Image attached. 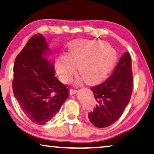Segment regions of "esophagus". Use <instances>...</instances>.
<instances>
[{"label":"esophagus","mask_w":154,"mask_h":154,"mask_svg":"<svg viewBox=\"0 0 154 154\" xmlns=\"http://www.w3.org/2000/svg\"><path fill=\"white\" fill-rule=\"evenodd\" d=\"M70 94H74L78 92V90L76 89H70Z\"/></svg>","instance_id":"obj_1"}]
</instances>
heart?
Returning <instances> with one entry per match:
<instances>
[{
	"mask_svg": "<svg viewBox=\"0 0 154 154\" xmlns=\"http://www.w3.org/2000/svg\"><path fill=\"white\" fill-rule=\"evenodd\" d=\"M116 53L105 42H82L69 48L66 56L57 63L60 79L69 82L79 69V75L85 82L94 83L106 76L116 61Z\"/></svg>",
	"mask_w": 154,
	"mask_h": 154,
	"instance_id": "obj_1",
	"label": "heart"
}]
</instances>
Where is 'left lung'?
Masks as SVG:
<instances>
[{
  "label": "left lung",
  "mask_w": 154,
  "mask_h": 154,
  "mask_svg": "<svg viewBox=\"0 0 154 154\" xmlns=\"http://www.w3.org/2000/svg\"><path fill=\"white\" fill-rule=\"evenodd\" d=\"M131 57L128 52L122 55L108 79L92 87L97 105L88 114L94 126L105 128L117 121L130 101L133 90Z\"/></svg>",
  "instance_id": "8db88e82"
}]
</instances>
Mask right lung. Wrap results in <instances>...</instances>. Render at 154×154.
Returning a JSON list of instances; mask_svg holds the SVG:
<instances>
[{
	"mask_svg": "<svg viewBox=\"0 0 154 154\" xmlns=\"http://www.w3.org/2000/svg\"><path fill=\"white\" fill-rule=\"evenodd\" d=\"M50 52L44 37L35 35L15 59L12 88L21 110L34 123L50 121L69 97L57 79L54 65L44 57Z\"/></svg>",
	"mask_w": 154,
	"mask_h": 154,
	"instance_id": "obj_1",
	"label": "right lung"
}]
</instances>
